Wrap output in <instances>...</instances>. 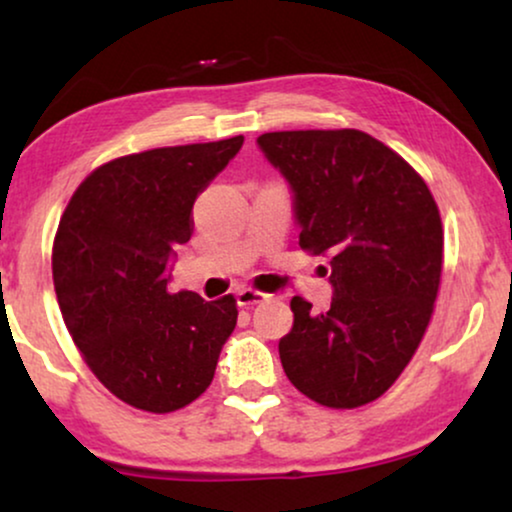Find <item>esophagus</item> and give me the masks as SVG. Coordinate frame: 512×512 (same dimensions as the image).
<instances>
[{
    "mask_svg": "<svg viewBox=\"0 0 512 512\" xmlns=\"http://www.w3.org/2000/svg\"><path fill=\"white\" fill-rule=\"evenodd\" d=\"M265 298H268L265 293L254 291V289H242V291L235 293V300H237V305H240V307H251L256 303H263Z\"/></svg>",
    "mask_w": 512,
    "mask_h": 512,
    "instance_id": "esophagus-1",
    "label": "esophagus"
}]
</instances>
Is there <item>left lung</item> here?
I'll return each instance as SVG.
<instances>
[{"label":"left lung","instance_id":"obj_1","mask_svg":"<svg viewBox=\"0 0 512 512\" xmlns=\"http://www.w3.org/2000/svg\"><path fill=\"white\" fill-rule=\"evenodd\" d=\"M291 188L300 247L326 254L331 310L291 300L279 359L293 387L328 408L382 396L429 326L443 226L424 179L361 130L265 132L256 139Z\"/></svg>","mask_w":512,"mask_h":512}]
</instances>
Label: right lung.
I'll return each instance as SVG.
<instances>
[{
    "instance_id": "add662e5",
    "label": "right lung",
    "mask_w": 512,
    "mask_h": 512,
    "mask_svg": "<svg viewBox=\"0 0 512 512\" xmlns=\"http://www.w3.org/2000/svg\"><path fill=\"white\" fill-rule=\"evenodd\" d=\"M244 137L132 153L97 167L69 200L53 244V284L74 345L111 394L172 412L214 380L237 324L233 296L170 293L193 205Z\"/></svg>"
}]
</instances>
